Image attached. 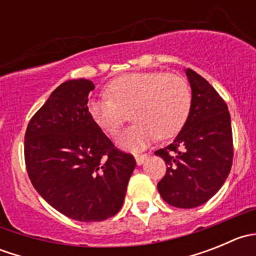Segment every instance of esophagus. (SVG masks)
<instances>
[{"instance_id":"34e87169","label":"esophagus","mask_w":256,"mask_h":256,"mask_svg":"<svg viewBox=\"0 0 256 256\" xmlns=\"http://www.w3.org/2000/svg\"><path fill=\"white\" fill-rule=\"evenodd\" d=\"M147 158H148V154H135V160H136V164H142Z\"/></svg>"}]
</instances>
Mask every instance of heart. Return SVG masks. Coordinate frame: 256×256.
<instances>
[{
	"instance_id": "obj_1",
	"label": "heart",
	"mask_w": 256,
	"mask_h": 256,
	"mask_svg": "<svg viewBox=\"0 0 256 256\" xmlns=\"http://www.w3.org/2000/svg\"><path fill=\"white\" fill-rule=\"evenodd\" d=\"M106 98L92 100L88 112L108 135H115L130 112L134 122L116 138L125 150H140L154 138L167 140L183 128L192 109L187 80L161 72H136L108 82Z\"/></svg>"
}]
</instances>
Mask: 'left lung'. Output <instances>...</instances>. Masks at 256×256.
<instances>
[{"instance_id": "1", "label": "left lung", "mask_w": 256, "mask_h": 256, "mask_svg": "<svg viewBox=\"0 0 256 256\" xmlns=\"http://www.w3.org/2000/svg\"><path fill=\"white\" fill-rule=\"evenodd\" d=\"M192 88L190 118L171 144L154 152L167 170L157 183L162 200L177 208L208 202L223 186L233 164V134L226 102L200 74L186 69Z\"/></svg>"}]
</instances>
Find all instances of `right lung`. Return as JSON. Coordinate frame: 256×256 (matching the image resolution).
Masks as SVG:
<instances>
[{"instance_id": "right-lung-1", "label": "right lung", "mask_w": 256, "mask_h": 256, "mask_svg": "<svg viewBox=\"0 0 256 256\" xmlns=\"http://www.w3.org/2000/svg\"><path fill=\"white\" fill-rule=\"evenodd\" d=\"M90 80H68L30 120L24 161L33 187L54 209L79 222L114 216L135 170L88 112Z\"/></svg>"}]
</instances>
